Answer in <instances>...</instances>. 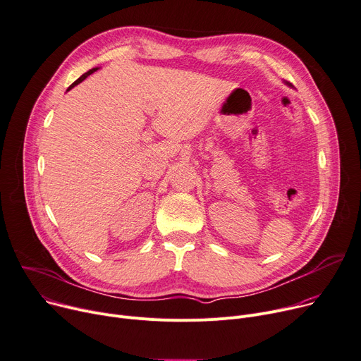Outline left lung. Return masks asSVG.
<instances>
[{
	"label": "left lung",
	"mask_w": 361,
	"mask_h": 361,
	"mask_svg": "<svg viewBox=\"0 0 361 361\" xmlns=\"http://www.w3.org/2000/svg\"><path fill=\"white\" fill-rule=\"evenodd\" d=\"M284 84H286V85H287V87H293V85H292V84H290V82H287V81H284Z\"/></svg>",
	"instance_id": "obj_1"
}]
</instances>
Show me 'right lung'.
Wrapping results in <instances>:
<instances>
[{"label": "right lung", "instance_id": "add662e5", "mask_svg": "<svg viewBox=\"0 0 361 361\" xmlns=\"http://www.w3.org/2000/svg\"><path fill=\"white\" fill-rule=\"evenodd\" d=\"M97 69H99V68H92V69H90V71H88V72H85V74H82V75H81V77H80V78H78V80H77V81H74V82H72V84H71V85H69V88H68V90H66V91H69V90H71V88H74V87H75V85H78V84H80V82H82V81H84V80H85V78H87V77H88V75H91V74H92V72H95V71H97Z\"/></svg>", "mask_w": 361, "mask_h": 361}]
</instances>
